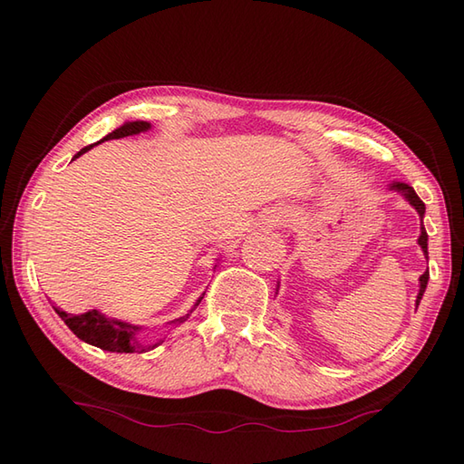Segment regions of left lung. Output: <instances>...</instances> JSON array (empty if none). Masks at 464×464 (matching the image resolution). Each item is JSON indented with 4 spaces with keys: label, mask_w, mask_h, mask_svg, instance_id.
Masks as SVG:
<instances>
[{
    "label": "left lung",
    "mask_w": 464,
    "mask_h": 464,
    "mask_svg": "<svg viewBox=\"0 0 464 464\" xmlns=\"http://www.w3.org/2000/svg\"><path fill=\"white\" fill-rule=\"evenodd\" d=\"M389 189L391 191H397V193H402L405 195V199L415 207L417 209V213L420 215V221H422V217H425V203L420 201V197L415 193V189H412V187H409L407 183H401V181H395V183H391L389 185ZM429 241V235H427V231H425V227H420V235H419V245H420V249H422V253L425 255H429V251H427V243ZM420 289H419V295H417V307H419V303H420V299H422V293H425V289H427V283H429V269L420 275Z\"/></svg>",
    "instance_id": "8db88e82"
}]
</instances>
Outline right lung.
<instances>
[{
  "label": "right lung",
  "mask_w": 464,
  "mask_h": 464,
  "mask_svg": "<svg viewBox=\"0 0 464 464\" xmlns=\"http://www.w3.org/2000/svg\"><path fill=\"white\" fill-rule=\"evenodd\" d=\"M151 127V123L147 121H127L121 127H117L115 131H111L110 135H105L102 141L107 140H120V137H127V135H137L141 131H147ZM97 141V143H102ZM93 143V145H97ZM93 145H87L83 150L77 153L75 157L83 155L85 151H90ZM205 295V293H203ZM203 297L197 299L195 307L185 314V317H179L171 321V324H179L183 321H187V317L197 309V304L201 303ZM55 313L62 317V321L67 324L69 329L73 331V334H77L82 341L93 344V347H100L103 351H111V353H145L150 349H155L157 344H143L140 339V331L141 327H137V324H130V323H123V321H117V319H110L105 317L103 313L100 311H87L83 314H69L65 311H59L55 309Z\"/></svg>",
  "instance_id": "right-lung-1"
}]
</instances>
